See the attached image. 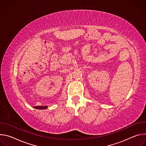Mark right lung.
Here are the masks:
<instances>
[{
    "label": "right lung",
    "mask_w": 146,
    "mask_h": 146,
    "mask_svg": "<svg viewBox=\"0 0 146 146\" xmlns=\"http://www.w3.org/2000/svg\"><path fill=\"white\" fill-rule=\"evenodd\" d=\"M35 108L37 109H41V110H43V109H45L47 108V106H36L35 107Z\"/></svg>",
    "instance_id": "obj_1"
}]
</instances>
